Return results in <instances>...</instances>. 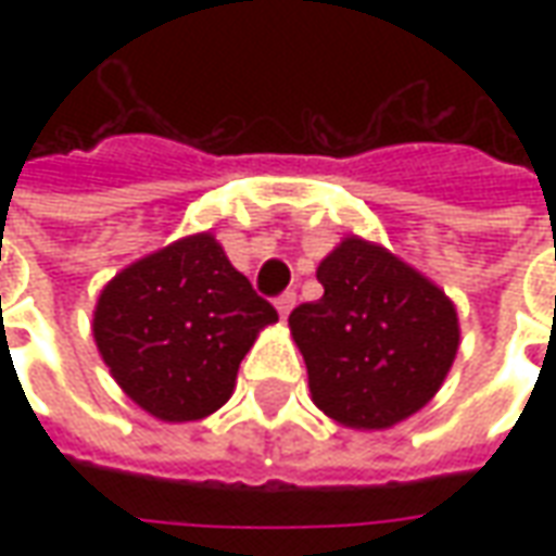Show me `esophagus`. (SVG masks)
Masks as SVG:
<instances>
[{
    "label": "esophagus",
    "mask_w": 556,
    "mask_h": 556,
    "mask_svg": "<svg viewBox=\"0 0 556 556\" xmlns=\"http://www.w3.org/2000/svg\"><path fill=\"white\" fill-rule=\"evenodd\" d=\"M274 303H277L279 315L286 318V315H289L291 309H294V303H298V294H294V291H282V294H279V298Z\"/></svg>",
    "instance_id": "34e87169"
}]
</instances>
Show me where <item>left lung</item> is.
<instances>
[{
  "label": "left lung",
  "mask_w": 556,
  "mask_h": 556,
  "mask_svg": "<svg viewBox=\"0 0 556 556\" xmlns=\"http://www.w3.org/2000/svg\"><path fill=\"white\" fill-rule=\"evenodd\" d=\"M318 282L325 294L289 315L315 405L351 429H387L422 408L458 351L446 294L361 238L327 255Z\"/></svg>",
  "instance_id": "obj_1"
}]
</instances>
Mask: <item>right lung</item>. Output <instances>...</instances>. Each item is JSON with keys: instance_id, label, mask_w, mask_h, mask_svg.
<instances>
[{"instance_id": "add662e5", "label": "right lung", "mask_w": 556, "mask_h": 556, "mask_svg": "<svg viewBox=\"0 0 556 556\" xmlns=\"http://www.w3.org/2000/svg\"><path fill=\"white\" fill-rule=\"evenodd\" d=\"M279 315L211 235H193L122 270L101 291L94 342L139 408L199 419L231 396L255 333Z\"/></svg>"}]
</instances>
